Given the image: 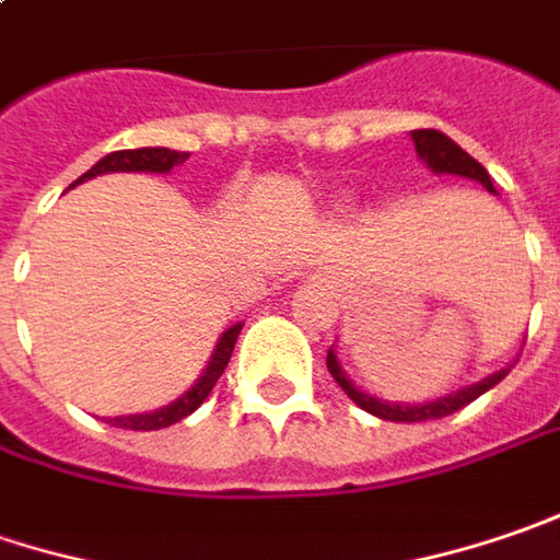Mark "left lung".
<instances>
[{
  "label": "left lung",
  "instance_id": "1",
  "mask_svg": "<svg viewBox=\"0 0 560 560\" xmlns=\"http://www.w3.org/2000/svg\"><path fill=\"white\" fill-rule=\"evenodd\" d=\"M413 143H417V153L423 159L425 165L432 168V172H439V175H460V178H474L479 182L489 194H495V184L489 178V172L476 162L470 153H464L451 137H445L442 131H432V128H420V131H413ZM326 366L331 378L348 392V398H351L357 407H363L366 413H373L378 420H392V423H423V420H442V417H451V413H457V410H464L467 404H474L479 395H486L489 388H495L501 378L508 376V370H499V373H492L489 378H482V382H476L470 388H460V392H454L448 398H439V401H429L420 404V407H404V404H385L373 398V395H363L360 388H353L348 376L341 373V366H338V357L328 351L326 357Z\"/></svg>",
  "mask_w": 560,
  "mask_h": 560
}]
</instances>
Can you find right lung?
<instances>
[{
    "label": "right lung",
    "mask_w": 560,
    "mask_h": 560,
    "mask_svg": "<svg viewBox=\"0 0 560 560\" xmlns=\"http://www.w3.org/2000/svg\"><path fill=\"white\" fill-rule=\"evenodd\" d=\"M187 153H178V150H165V147H140V150H118V153H109V156H103L90 172H84L81 178L74 184L86 182V178H96V175H106V172H159V175H165V172H172L175 165H182ZM71 184V187H74ZM237 335H241V323L232 326L222 338H219V345H215V353H212V360H209L207 373L197 378V385L182 395L175 404H168V407H162V410H153V413H137V417H115L109 420L112 425H121V429H137V432H150V429H165V425L178 423L184 417H190L200 404L207 401V395L212 392V385L219 382V376L225 373V366H229V360H232L234 351V341H237Z\"/></svg>",
    "instance_id": "1"
}]
</instances>
